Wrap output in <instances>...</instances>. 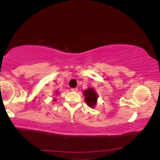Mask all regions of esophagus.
Masks as SVG:
<instances>
[{"mask_svg":"<svg viewBox=\"0 0 160 160\" xmlns=\"http://www.w3.org/2000/svg\"><path fill=\"white\" fill-rule=\"evenodd\" d=\"M71 90L72 92H77L78 91V88H72Z\"/></svg>","mask_w":160,"mask_h":160,"instance_id":"34e87169","label":"esophagus"}]
</instances>
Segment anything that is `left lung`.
Masks as SVG:
<instances>
[{"mask_svg": "<svg viewBox=\"0 0 160 160\" xmlns=\"http://www.w3.org/2000/svg\"><path fill=\"white\" fill-rule=\"evenodd\" d=\"M84 94H85V102L89 107H94V105L96 104L97 99V94L93 89L89 88L88 90L84 91Z\"/></svg>", "mask_w": 160, "mask_h": 160, "instance_id": "obj_1", "label": "left lung"}]
</instances>
